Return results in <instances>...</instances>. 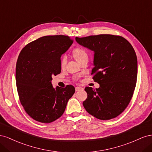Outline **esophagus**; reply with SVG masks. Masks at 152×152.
I'll return each instance as SVG.
<instances>
[{
    "mask_svg": "<svg viewBox=\"0 0 152 152\" xmlns=\"http://www.w3.org/2000/svg\"><path fill=\"white\" fill-rule=\"evenodd\" d=\"M84 90V88H82L81 87H75V91H82Z\"/></svg>",
    "mask_w": 152,
    "mask_h": 152,
    "instance_id": "34e87169",
    "label": "esophagus"
}]
</instances>
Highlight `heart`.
I'll use <instances>...</instances> for the list:
<instances>
[{
  "label": "heart",
  "instance_id": "heart-1",
  "mask_svg": "<svg viewBox=\"0 0 152 152\" xmlns=\"http://www.w3.org/2000/svg\"><path fill=\"white\" fill-rule=\"evenodd\" d=\"M73 56L77 59V60L80 62L82 59L87 58V53L86 50L82 48H76L72 50ZM66 63V58L65 56L61 57L60 60V65L61 67H63L65 65Z\"/></svg>",
  "mask_w": 152,
  "mask_h": 152
}]
</instances>
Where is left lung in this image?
<instances>
[{
    "instance_id": "left-lung-1",
    "label": "left lung",
    "mask_w": 152,
    "mask_h": 152,
    "mask_svg": "<svg viewBox=\"0 0 152 152\" xmlns=\"http://www.w3.org/2000/svg\"><path fill=\"white\" fill-rule=\"evenodd\" d=\"M75 39L94 52L91 75L99 84L96 89L86 87L84 108L100 120L117 117L129 104L136 87L137 63L134 48L119 35L101 34Z\"/></svg>"
}]
</instances>
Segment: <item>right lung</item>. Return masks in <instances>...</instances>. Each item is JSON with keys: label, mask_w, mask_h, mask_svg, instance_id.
<instances>
[{"label": "right lung", "mask_w": 152, "mask_h": 152, "mask_svg": "<svg viewBox=\"0 0 152 152\" xmlns=\"http://www.w3.org/2000/svg\"><path fill=\"white\" fill-rule=\"evenodd\" d=\"M73 42L66 35L39 38L22 49L16 66V87L20 103L35 121L50 123L65 112L75 87L65 88L51 84L52 76L61 72L60 58Z\"/></svg>", "instance_id": "1"}]
</instances>
